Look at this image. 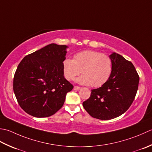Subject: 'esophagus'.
<instances>
[{"label": "esophagus", "instance_id": "obj_1", "mask_svg": "<svg viewBox=\"0 0 152 152\" xmlns=\"http://www.w3.org/2000/svg\"><path fill=\"white\" fill-rule=\"evenodd\" d=\"M73 89L75 90V91H79V90L80 89V87H79V86H74Z\"/></svg>", "mask_w": 152, "mask_h": 152}]
</instances>
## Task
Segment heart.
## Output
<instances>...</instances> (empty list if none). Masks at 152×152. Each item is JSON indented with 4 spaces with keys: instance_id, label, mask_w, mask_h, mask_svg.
<instances>
[{
    "instance_id": "heart-1",
    "label": "heart",
    "mask_w": 152,
    "mask_h": 152,
    "mask_svg": "<svg viewBox=\"0 0 152 152\" xmlns=\"http://www.w3.org/2000/svg\"><path fill=\"white\" fill-rule=\"evenodd\" d=\"M111 58L100 52L85 50L79 52L73 60L66 58L63 61V71L67 80H73L82 72L83 75L76 81L81 85L98 87L109 79L112 73Z\"/></svg>"
}]
</instances>
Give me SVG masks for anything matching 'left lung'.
<instances>
[{
    "instance_id": "left-lung-1",
    "label": "left lung",
    "mask_w": 152,
    "mask_h": 152,
    "mask_svg": "<svg viewBox=\"0 0 152 152\" xmlns=\"http://www.w3.org/2000/svg\"><path fill=\"white\" fill-rule=\"evenodd\" d=\"M113 69L101 87L92 90L91 96L83 103L92 117L109 120L121 115L131 106L137 94L139 76L133 64L121 55H110Z\"/></svg>"
}]
</instances>
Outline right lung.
Instances as JSON below:
<instances>
[{
    "label": "right lung",
    "mask_w": 152,
    "mask_h": 152,
    "mask_svg": "<svg viewBox=\"0 0 152 152\" xmlns=\"http://www.w3.org/2000/svg\"><path fill=\"white\" fill-rule=\"evenodd\" d=\"M66 45L50 44L26 56L18 65L13 82L18 104L35 117L54 115L63 106L73 86L64 76Z\"/></svg>",
    "instance_id": "1"
}]
</instances>
